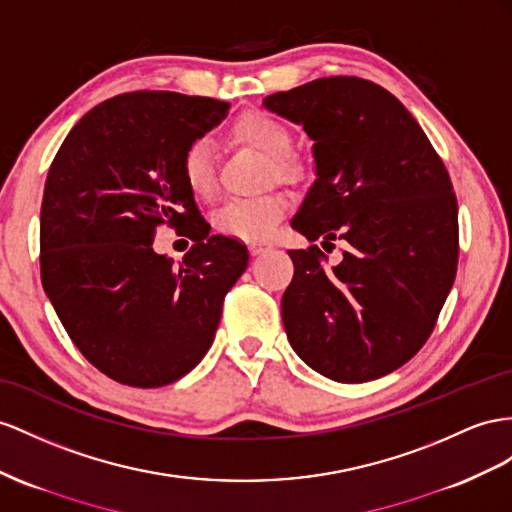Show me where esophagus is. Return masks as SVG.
Instances as JSON below:
<instances>
[{"mask_svg": "<svg viewBox=\"0 0 512 512\" xmlns=\"http://www.w3.org/2000/svg\"><path fill=\"white\" fill-rule=\"evenodd\" d=\"M248 248H251V255H261L264 251H268V248H272V244H268V242H253Z\"/></svg>", "mask_w": 512, "mask_h": 512, "instance_id": "34e87169", "label": "esophagus"}]
</instances>
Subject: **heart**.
Wrapping results in <instances>:
<instances>
[{
  "mask_svg": "<svg viewBox=\"0 0 512 512\" xmlns=\"http://www.w3.org/2000/svg\"><path fill=\"white\" fill-rule=\"evenodd\" d=\"M231 136L268 157L266 179L294 183L303 179L305 164L292 153V131L281 119L264 110H248L231 125ZM181 177L196 199H209L216 192V153L207 138L192 140L181 155ZM287 212L283 192H266L253 199H231L214 214V227L240 240H266Z\"/></svg>",
  "mask_w": 512,
  "mask_h": 512,
  "instance_id": "b5f03b06",
  "label": "heart"
}]
</instances>
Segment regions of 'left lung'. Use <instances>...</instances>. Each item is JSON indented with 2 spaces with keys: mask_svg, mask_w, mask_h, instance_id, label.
I'll return each instance as SVG.
<instances>
[{
  "mask_svg": "<svg viewBox=\"0 0 512 512\" xmlns=\"http://www.w3.org/2000/svg\"><path fill=\"white\" fill-rule=\"evenodd\" d=\"M264 106L313 140L316 181L292 229L324 248L344 246L333 268L316 244L287 251V339L331 381H374L415 357L452 290L458 205L450 175L411 112L361 77H320Z\"/></svg>",
  "mask_w": 512,
  "mask_h": 512,
  "instance_id": "left-lung-1",
  "label": "left lung"
}]
</instances>
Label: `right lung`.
I'll return each instance as SVG.
<instances>
[{"label":"right lung","mask_w":512,"mask_h":512,"mask_svg":"<svg viewBox=\"0 0 512 512\" xmlns=\"http://www.w3.org/2000/svg\"><path fill=\"white\" fill-rule=\"evenodd\" d=\"M229 103L138 90L99 103L64 138L41 205V279L77 350L129 387H164L199 363L246 246L209 235L181 155ZM162 224L195 244L181 265L152 251Z\"/></svg>","instance_id":"right-lung-1"}]
</instances>
